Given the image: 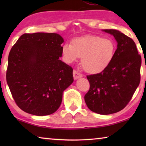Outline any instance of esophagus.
Listing matches in <instances>:
<instances>
[{"instance_id":"esophagus-1","label":"esophagus","mask_w":146,"mask_h":146,"mask_svg":"<svg viewBox=\"0 0 146 146\" xmlns=\"http://www.w3.org/2000/svg\"><path fill=\"white\" fill-rule=\"evenodd\" d=\"M73 76H74V80H77L80 78L82 77V75L81 74H80L78 72H77L76 70H74L73 71Z\"/></svg>"}]
</instances>
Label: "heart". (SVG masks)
<instances>
[{
  "label": "heart",
  "instance_id": "obj_1",
  "mask_svg": "<svg viewBox=\"0 0 146 146\" xmlns=\"http://www.w3.org/2000/svg\"><path fill=\"white\" fill-rule=\"evenodd\" d=\"M116 48L110 38L88 35L76 38L72 44L66 43L62 48L63 58L68 64L76 61L82 56L81 64L88 73L102 72L112 60Z\"/></svg>",
  "mask_w": 146,
  "mask_h": 146
}]
</instances>
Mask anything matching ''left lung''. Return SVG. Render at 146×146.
I'll return each mask as SVG.
<instances>
[{
    "mask_svg": "<svg viewBox=\"0 0 146 146\" xmlns=\"http://www.w3.org/2000/svg\"><path fill=\"white\" fill-rule=\"evenodd\" d=\"M102 31L114 37L117 49L106 68L87 76L90 87L84 100L91 111L108 115L121 110L130 101L140 82L141 58L130 38L117 30Z\"/></svg>",
    "mask_w": 146,
    "mask_h": 146,
    "instance_id": "obj_1",
    "label": "left lung"
}]
</instances>
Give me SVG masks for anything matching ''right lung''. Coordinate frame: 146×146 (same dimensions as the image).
<instances>
[{"mask_svg":"<svg viewBox=\"0 0 146 146\" xmlns=\"http://www.w3.org/2000/svg\"><path fill=\"white\" fill-rule=\"evenodd\" d=\"M63 38L56 33L24 34L10 51L7 82L18 106L35 115L54 113L73 69L60 60Z\"/></svg>","mask_w":146,"mask_h":146,"instance_id":"add662e5","label":"right lung"}]
</instances>
